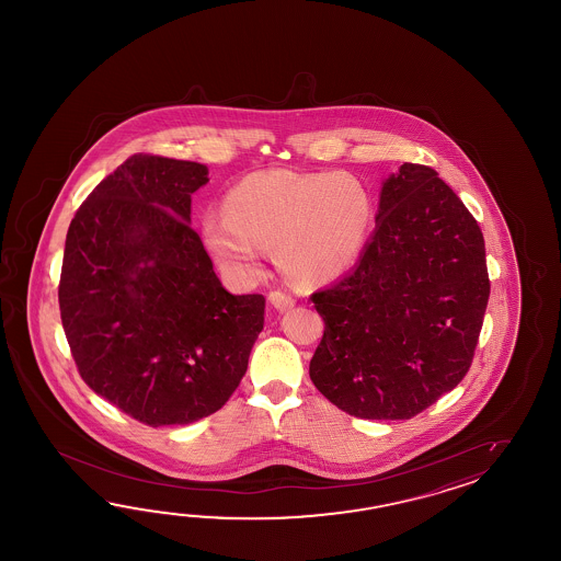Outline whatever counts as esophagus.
Wrapping results in <instances>:
<instances>
[{"instance_id":"esophagus-1","label":"esophagus","mask_w":561,"mask_h":561,"mask_svg":"<svg viewBox=\"0 0 561 561\" xmlns=\"http://www.w3.org/2000/svg\"><path fill=\"white\" fill-rule=\"evenodd\" d=\"M268 300H271V305L278 310L293 309V307H295V302H297L295 297H290V295L285 293V290H273V293L268 295Z\"/></svg>"}]
</instances>
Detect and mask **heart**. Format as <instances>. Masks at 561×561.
<instances>
[{
	"instance_id": "b5f03b06",
	"label": "heart",
	"mask_w": 561,
	"mask_h": 561,
	"mask_svg": "<svg viewBox=\"0 0 561 561\" xmlns=\"http://www.w3.org/2000/svg\"><path fill=\"white\" fill-rule=\"evenodd\" d=\"M370 218L369 192L353 174L263 170L228 192L225 215L206 216L204 232L234 275H259L264 247H276L286 275L319 283L357 259Z\"/></svg>"
}]
</instances>
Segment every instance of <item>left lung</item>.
I'll use <instances>...</instances> for the list:
<instances>
[{
    "instance_id": "1",
    "label": "left lung",
    "mask_w": 561,
    "mask_h": 561,
    "mask_svg": "<svg viewBox=\"0 0 561 561\" xmlns=\"http://www.w3.org/2000/svg\"><path fill=\"white\" fill-rule=\"evenodd\" d=\"M489 290L476 218L433 168L405 162L355 271L310 295L324 321L310 381L348 415L415 417L463 381Z\"/></svg>"
}]
</instances>
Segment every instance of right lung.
<instances>
[{"instance_id":"add662e5","label":"right lung","mask_w":561,"mask_h":561,"mask_svg":"<svg viewBox=\"0 0 561 561\" xmlns=\"http://www.w3.org/2000/svg\"><path fill=\"white\" fill-rule=\"evenodd\" d=\"M208 168L134 154L70 222L61 324L80 377L150 427L208 417L237 391L264 324L263 295L222 288L192 194Z\"/></svg>"}]
</instances>
